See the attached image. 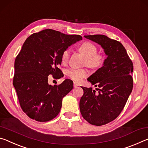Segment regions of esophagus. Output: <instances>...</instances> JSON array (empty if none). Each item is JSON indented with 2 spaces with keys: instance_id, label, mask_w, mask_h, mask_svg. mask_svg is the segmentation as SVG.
<instances>
[{
  "instance_id": "esophagus-1",
  "label": "esophagus",
  "mask_w": 148,
  "mask_h": 148,
  "mask_svg": "<svg viewBox=\"0 0 148 148\" xmlns=\"http://www.w3.org/2000/svg\"><path fill=\"white\" fill-rule=\"evenodd\" d=\"M78 86H79V84L75 83V82H74V83H73V86L75 87V88H76V87H77Z\"/></svg>"
}]
</instances>
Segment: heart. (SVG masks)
<instances>
[{"label": "heart", "mask_w": 148, "mask_h": 148, "mask_svg": "<svg viewBox=\"0 0 148 148\" xmlns=\"http://www.w3.org/2000/svg\"><path fill=\"white\" fill-rule=\"evenodd\" d=\"M79 50L86 56L84 65L92 69H97L101 67L105 63V56L98 52V48L96 45L88 41H85L80 45ZM70 56L69 49H65L61 55V60L63 64H66ZM66 75L75 81H80L88 75V70L86 68L74 69L70 68L66 71Z\"/></svg>", "instance_id": "heart-1"}]
</instances>
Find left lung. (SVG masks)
<instances>
[{"mask_svg": "<svg viewBox=\"0 0 148 148\" xmlns=\"http://www.w3.org/2000/svg\"><path fill=\"white\" fill-rule=\"evenodd\" d=\"M101 45L108 58L101 68L88 78L98 86V94L82 86L84 94L79 102L83 117L90 124L101 126L115 120L124 108L133 87V64L119 41L103 35H84Z\"/></svg>", "mask_w": 148, "mask_h": 148, "instance_id": "left-lung-1", "label": "left lung"}]
</instances>
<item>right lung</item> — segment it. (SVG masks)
<instances>
[{
    "instance_id": "add662e5",
    "label": "right lung",
    "mask_w": 148,
    "mask_h": 148,
    "mask_svg": "<svg viewBox=\"0 0 148 148\" xmlns=\"http://www.w3.org/2000/svg\"><path fill=\"white\" fill-rule=\"evenodd\" d=\"M82 40L81 35H65L45 29L30 35L14 62L13 85L21 108L32 119L47 122L58 115L62 99L73 89V81L65 79L58 85L48 83V76L63 77L59 67L61 55L69 46Z\"/></svg>"
}]
</instances>
